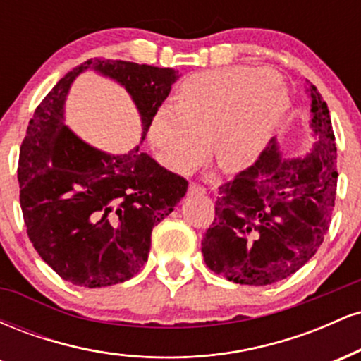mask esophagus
<instances>
[{
    "label": "esophagus",
    "instance_id": "34e87169",
    "mask_svg": "<svg viewBox=\"0 0 361 361\" xmlns=\"http://www.w3.org/2000/svg\"><path fill=\"white\" fill-rule=\"evenodd\" d=\"M188 192H190V193H195V195H202V193H205V188H204V186H202V185L190 183Z\"/></svg>",
    "mask_w": 361,
    "mask_h": 361
}]
</instances>
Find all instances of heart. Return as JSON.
<instances>
[{"label":"heart","mask_w":361,"mask_h":361,"mask_svg":"<svg viewBox=\"0 0 361 361\" xmlns=\"http://www.w3.org/2000/svg\"><path fill=\"white\" fill-rule=\"evenodd\" d=\"M287 109V90L270 69L204 71L181 82L175 109L156 111L149 137L173 171L192 173L205 163L212 140L219 166L235 173L259 156Z\"/></svg>","instance_id":"1"}]
</instances>
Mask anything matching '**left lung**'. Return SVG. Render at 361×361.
Listing matches in <instances>:
<instances>
[{
    "label": "left lung",
    "instance_id": "1",
    "mask_svg": "<svg viewBox=\"0 0 361 361\" xmlns=\"http://www.w3.org/2000/svg\"><path fill=\"white\" fill-rule=\"evenodd\" d=\"M317 142L302 157H281L275 139L250 168L219 186L214 222L202 239L207 267L241 285H270L316 255L329 229L338 152L329 110L314 85Z\"/></svg>",
    "mask_w": 361,
    "mask_h": 361
}]
</instances>
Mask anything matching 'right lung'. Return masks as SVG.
Wrapping results in <instances>:
<instances>
[{"label":"right lung","mask_w":361,"mask_h":361,"mask_svg":"<svg viewBox=\"0 0 361 361\" xmlns=\"http://www.w3.org/2000/svg\"><path fill=\"white\" fill-rule=\"evenodd\" d=\"M88 68L126 86L142 117V140L180 76L171 68L90 59L49 91L27 127L18 183L28 238L61 279L97 288L122 283L144 267L152 227L175 210L188 181L139 146L111 156L64 126L66 94Z\"/></svg>","instance_id":"obj_1"}]
</instances>
